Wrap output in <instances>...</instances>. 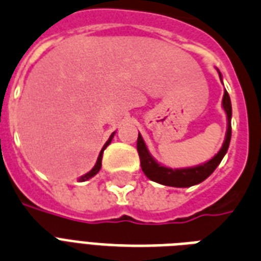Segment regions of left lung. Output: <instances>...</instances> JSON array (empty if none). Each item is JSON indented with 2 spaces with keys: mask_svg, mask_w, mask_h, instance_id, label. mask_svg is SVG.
Here are the masks:
<instances>
[{
  "mask_svg": "<svg viewBox=\"0 0 261 261\" xmlns=\"http://www.w3.org/2000/svg\"><path fill=\"white\" fill-rule=\"evenodd\" d=\"M219 76H221V73H219ZM222 105H223V109H225L226 114H227V132H226V139L223 145H222V148L219 149V152L211 161H208L207 163H203L200 166L188 167V169H174L173 170L170 167H165L162 165H159L149 155L148 149L145 147L144 140H143V137L139 133V137H137V152H139V156H140V165L143 171H144V174L151 181L162 184V185H167V187L175 188L192 187V185L200 184L207 177L213 174L214 170L217 169L218 165L221 163V161L225 156V153L227 152L230 139H231V102H230V96L227 94V91H225V94H223V102H222Z\"/></svg>",
  "mask_w": 261,
  "mask_h": 261,
  "instance_id": "left-lung-1",
  "label": "left lung"
}]
</instances>
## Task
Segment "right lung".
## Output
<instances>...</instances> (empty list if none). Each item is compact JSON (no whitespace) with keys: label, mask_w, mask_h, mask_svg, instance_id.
<instances>
[{"label":"right lung","mask_w":261,"mask_h":261,"mask_svg":"<svg viewBox=\"0 0 261 261\" xmlns=\"http://www.w3.org/2000/svg\"><path fill=\"white\" fill-rule=\"evenodd\" d=\"M113 136H114V133H113L112 136H110V139H109V140L106 141V144L103 145L102 151H100V153H99L98 161H96V163H95V166L92 167V170L88 171V173H87V174L82 175V177H80V178H79V181H87V179H90L91 177H94V175L96 174V173H98L99 170H100V167H102V156H103V151H105V148H106V147H108V145L110 144V141H112Z\"/></svg>","instance_id":"add662e5"}]
</instances>
